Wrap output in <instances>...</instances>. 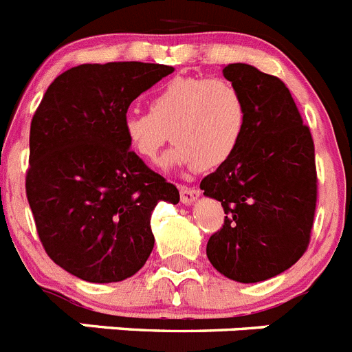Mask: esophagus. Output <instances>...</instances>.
<instances>
[{"instance_id": "34e87169", "label": "esophagus", "mask_w": 352, "mask_h": 352, "mask_svg": "<svg viewBox=\"0 0 352 352\" xmlns=\"http://www.w3.org/2000/svg\"><path fill=\"white\" fill-rule=\"evenodd\" d=\"M179 194H182V203L186 204V206H188V204H194L195 201L201 197V192L195 190V188H188V186H182Z\"/></svg>"}]
</instances>
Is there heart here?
I'll use <instances>...</instances> for the list:
<instances>
[{
	"mask_svg": "<svg viewBox=\"0 0 352 352\" xmlns=\"http://www.w3.org/2000/svg\"><path fill=\"white\" fill-rule=\"evenodd\" d=\"M247 104L231 80L174 77L149 98V113H130L123 133L135 157L157 162L162 148L176 142L164 167L208 170L226 164L241 144Z\"/></svg>",
	"mask_w": 352,
	"mask_h": 352,
	"instance_id": "b5f03b06",
	"label": "heart"
}]
</instances>
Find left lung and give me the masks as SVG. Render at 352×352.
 <instances>
[{"label":"left lung","mask_w":352,"mask_h":352,"mask_svg":"<svg viewBox=\"0 0 352 352\" xmlns=\"http://www.w3.org/2000/svg\"><path fill=\"white\" fill-rule=\"evenodd\" d=\"M222 72L243 95L247 129L232 158L201 182L227 214L206 256L227 278L256 284L291 268L309 247L317 201L314 141L278 77L247 63Z\"/></svg>","instance_id":"obj_1"}]
</instances>
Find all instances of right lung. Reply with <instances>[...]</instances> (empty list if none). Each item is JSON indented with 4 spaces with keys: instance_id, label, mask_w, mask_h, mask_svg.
I'll list each match as a JSON object with an SVG mask.
<instances>
[{
    "instance_id": "right-lung-1",
    "label": "right lung",
    "mask_w": 352,
    "mask_h": 352,
    "mask_svg": "<svg viewBox=\"0 0 352 352\" xmlns=\"http://www.w3.org/2000/svg\"><path fill=\"white\" fill-rule=\"evenodd\" d=\"M141 61L79 65L56 77L30 130L26 195L40 241L65 272L93 284L135 275L153 250L151 213L178 188L130 151L129 105L173 74Z\"/></svg>"
}]
</instances>
